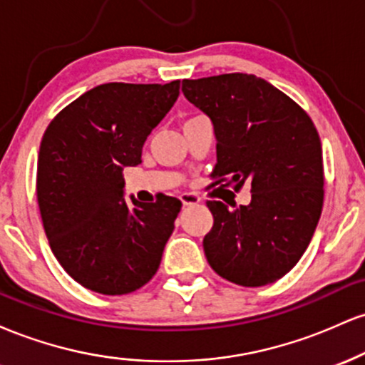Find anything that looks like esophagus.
<instances>
[{"mask_svg":"<svg viewBox=\"0 0 365 365\" xmlns=\"http://www.w3.org/2000/svg\"><path fill=\"white\" fill-rule=\"evenodd\" d=\"M180 199H182L183 206H195L200 200V197L197 195L195 192H183V194L180 195Z\"/></svg>","mask_w":365,"mask_h":365,"instance_id":"34e87169","label":"esophagus"}]
</instances>
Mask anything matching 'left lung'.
Returning a JSON list of instances; mask_svg holds the SVG:
<instances>
[{
    "label": "left lung",
    "mask_w": 365,
    "mask_h": 365,
    "mask_svg": "<svg viewBox=\"0 0 365 365\" xmlns=\"http://www.w3.org/2000/svg\"><path fill=\"white\" fill-rule=\"evenodd\" d=\"M183 96L211 118L216 159L211 178L240 190L249 206L207 200L215 223L204 237L209 266L240 287L283 278L311 244L324 200L319 133L284 92L247 73L182 82Z\"/></svg>",
    "instance_id": "1"
}]
</instances>
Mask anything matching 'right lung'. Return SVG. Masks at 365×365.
I'll return each mask as SVG.
<instances>
[{"mask_svg": "<svg viewBox=\"0 0 365 365\" xmlns=\"http://www.w3.org/2000/svg\"><path fill=\"white\" fill-rule=\"evenodd\" d=\"M180 94L170 83L110 82L83 92L46 128L37 158V204L54 257L77 283L125 295L156 274L182 202L123 199V170Z\"/></svg>", "mask_w": 365, "mask_h": 365, "instance_id": "1", "label": "right lung"}]
</instances>
